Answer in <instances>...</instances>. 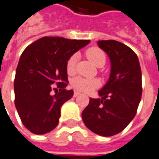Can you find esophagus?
I'll return each mask as SVG.
<instances>
[{
	"instance_id": "obj_1",
	"label": "esophagus",
	"mask_w": 159,
	"mask_h": 159,
	"mask_svg": "<svg viewBox=\"0 0 159 159\" xmlns=\"http://www.w3.org/2000/svg\"><path fill=\"white\" fill-rule=\"evenodd\" d=\"M80 92H74V97H77V96H79V95H80Z\"/></svg>"
}]
</instances>
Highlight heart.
I'll return each instance as SVG.
<instances>
[{
  "mask_svg": "<svg viewBox=\"0 0 159 159\" xmlns=\"http://www.w3.org/2000/svg\"><path fill=\"white\" fill-rule=\"evenodd\" d=\"M85 55L89 59L95 64L97 67H103L106 61V56L103 50L98 47H92L86 50ZM78 56L74 54L67 59V70L69 74H73L76 68ZM100 83L96 79H86V78L78 77L74 78L71 81V85L76 91L82 92H90L99 86Z\"/></svg>",
  "mask_w": 159,
  "mask_h": 159,
  "instance_id": "obj_1",
  "label": "heart"
}]
</instances>
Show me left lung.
<instances>
[{
	"mask_svg": "<svg viewBox=\"0 0 159 159\" xmlns=\"http://www.w3.org/2000/svg\"><path fill=\"white\" fill-rule=\"evenodd\" d=\"M98 45L110 56V80L98 92L102 98H90L82 111L87 128L101 136L121 132L134 119L142 95V75L138 56L116 40H100Z\"/></svg>",
	"mask_w": 159,
	"mask_h": 159,
	"instance_id": "8db88e82",
	"label": "left lung"
}]
</instances>
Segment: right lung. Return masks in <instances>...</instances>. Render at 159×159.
<instances>
[{"instance_id": "right-lung-1", "label": "right lung", "mask_w": 159, "mask_h": 159, "mask_svg": "<svg viewBox=\"0 0 159 159\" xmlns=\"http://www.w3.org/2000/svg\"><path fill=\"white\" fill-rule=\"evenodd\" d=\"M89 43L43 37L25 49L14 78V103L29 131L44 134L58 125L61 107L74 95L73 90L66 89L67 61Z\"/></svg>"}]
</instances>
